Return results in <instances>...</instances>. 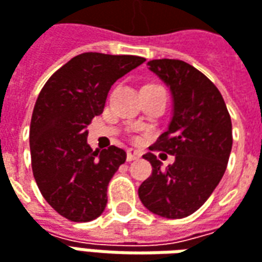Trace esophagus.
<instances>
[{
    "label": "esophagus",
    "mask_w": 262,
    "mask_h": 262,
    "mask_svg": "<svg viewBox=\"0 0 262 262\" xmlns=\"http://www.w3.org/2000/svg\"><path fill=\"white\" fill-rule=\"evenodd\" d=\"M139 157H140V153H139V151H136L135 149H129L127 151H126V160H127V162L137 160Z\"/></svg>",
    "instance_id": "34e87169"
}]
</instances>
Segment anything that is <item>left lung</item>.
<instances>
[{
  "mask_svg": "<svg viewBox=\"0 0 262 262\" xmlns=\"http://www.w3.org/2000/svg\"><path fill=\"white\" fill-rule=\"evenodd\" d=\"M150 71L173 93V118L150 150L176 157L162 169L153 153L143 159L151 176L139 187V199L151 213L183 219L207 201L227 169L233 146L231 118L220 91L190 63L179 59H153Z\"/></svg>",
  "mask_w": 262,
  "mask_h": 262,
  "instance_id": "obj_1",
  "label": "left lung"
}]
</instances>
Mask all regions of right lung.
Returning a JSON list of instances; mask_svg holds the SVG:
<instances>
[{"label": "right lung", "instance_id": "add662e5", "mask_svg": "<svg viewBox=\"0 0 262 262\" xmlns=\"http://www.w3.org/2000/svg\"><path fill=\"white\" fill-rule=\"evenodd\" d=\"M144 61L85 52L59 68L38 95L29 126L32 173L43 199L68 220L88 223L105 210L107 184L126 151L91 149L88 125L102 115L113 83Z\"/></svg>", "mask_w": 262, "mask_h": 262}]
</instances>
